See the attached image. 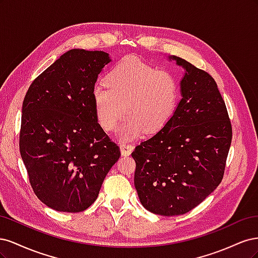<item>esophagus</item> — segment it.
Returning a JSON list of instances; mask_svg holds the SVG:
<instances>
[{"instance_id": "obj_1", "label": "esophagus", "mask_w": 258, "mask_h": 258, "mask_svg": "<svg viewBox=\"0 0 258 258\" xmlns=\"http://www.w3.org/2000/svg\"><path fill=\"white\" fill-rule=\"evenodd\" d=\"M134 146L130 144H126V143H121L120 144V153L122 156H129L132 151H134Z\"/></svg>"}]
</instances>
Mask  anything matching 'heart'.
Here are the masks:
<instances>
[{
  "instance_id": "heart-1",
  "label": "heart",
  "mask_w": 258,
  "mask_h": 258,
  "mask_svg": "<svg viewBox=\"0 0 258 258\" xmlns=\"http://www.w3.org/2000/svg\"><path fill=\"white\" fill-rule=\"evenodd\" d=\"M105 85L92 90L97 119L105 131H113L123 113L128 117L117 132L129 141L160 131L172 118L179 99L174 75L135 56L122 58L105 76Z\"/></svg>"
}]
</instances>
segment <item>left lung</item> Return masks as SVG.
I'll return each mask as SVG.
<instances>
[{
	"label": "left lung",
	"mask_w": 258,
	"mask_h": 258,
	"mask_svg": "<svg viewBox=\"0 0 258 258\" xmlns=\"http://www.w3.org/2000/svg\"><path fill=\"white\" fill-rule=\"evenodd\" d=\"M184 70L181 100L172 118L132 153L135 186L142 206L163 216L189 212L223 179L231 124L213 77L176 56Z\"/></svg>",
	"instance_id": "left-lung-1"
}]
</instances>
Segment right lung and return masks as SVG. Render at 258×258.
Listing matches in <instances>:
<instances>
[{
    "mask_svg": "<svg viewBox=\"0 0 258 258\" xmlns=\"http://www.w3.org/2000/svg\"><path fill=\"white\" fill-rule=\"evenodd\" d=\"M110 54L74 48L31 84L22 103L19 148L31 186L59 212H82L120 157L100 126L92 101Z\"/></svg>",
    "mask_w": 258,
    "mask_h": 258,
    "instance_id": "add662e5",
    "label": "right lung"
}]
</instances>
